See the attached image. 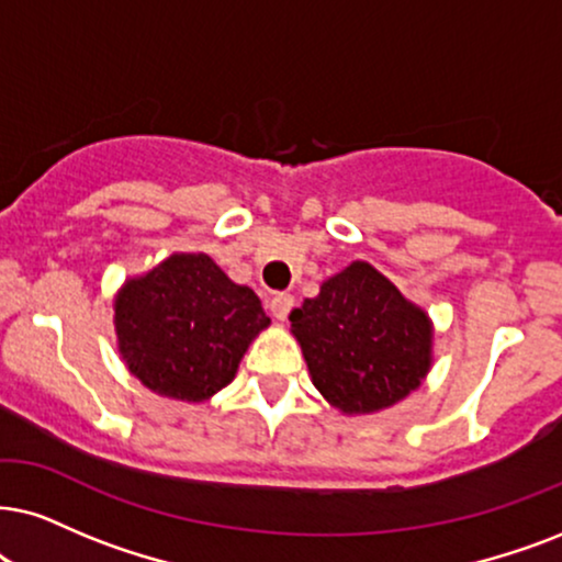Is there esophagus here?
<instances>
[{"mask_svg":"<svg viewBox=\"0 0 562 562\" xmlns=\"http://www.w3.org/2000/svg\"><path fill=\"white\" fill-rule=\"evenodd\" d=\"M293 303L295 297L290 293H277L272 301H269V308H272V316L280 318V322H285L290 311H293Z\"/></svg>","mask_w":562,"mask_h":562,"instance_id":"34e87169","label":"esophagus"}]
</instances>
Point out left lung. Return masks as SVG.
<instances>
[{"label": "left lung", "instance_id": "1", "mask_svg": "<svg viewBox=\"0 0 562 562\" xmlns=\"http://www.w3.org/2000/svg\"><path fill=\"white\" fill-rule=\"evenodd\" d=\"M311 381L345 415L386 409L420 386L432 324L368 261H352L290 314Z\"/></svg>", "mask_w": 562, "mask_h": 562}]
</instances>
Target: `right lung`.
<instances>
[{
	"mask_svg": "<svg viewBox=\"0 0 562 562\" xmlns=\"http://www.w3.org/2000/svg\"><path fill=\"white\" fill-rule=\"evenodd\" d=\"M119 352L132 375L168 400L204 402L236 379L269 316L207 254H173L132 277L113 301Z\"/></svg>",
	"mask_w": 562,
	"mask_h": 562,
	"instance_id": "add662e5",
	"label": "right lung"
}]
</instances>
